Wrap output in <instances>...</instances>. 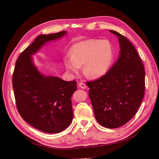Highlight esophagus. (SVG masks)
<instances>
[{"label": "esophagus", "instance_id": "obj_1", "mask_svg": "<svg viewBox=\"0 0 159 159\" xmlns=\"http://www.w3.org/2000/svg\"><path fill=\"white\" fill-rule=\"evenodd\" d=\"M79 87L81 88L82 89H85V88H86V84H85V83H84V82H80L79 83Z\"/></svg>", "mask_w": 159, "mask_h": 159}]
</instances>
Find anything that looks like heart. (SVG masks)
<instances>
[{"instance_id":"1","label":"heart","mask_w":159,"mask_h":159,"mask_svg":"<svg viewBox=\"0 0 159 159\" xmlns=\"http://www.w3.org/2000/svg\"><path fill=\"white\" fill-rule=\"evenodd\" d=\"M71 57H65L64 62L70 72L77 74L81 66L90 77L102 76L112 62L113 51L111 44L106 40L90 39L75 44L70 49Z\"/></svg>"}]
</instances>
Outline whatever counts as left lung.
<instances>
[{"label": "left lung", "instance_id": "8db88e82", "mask_svg": "<svg viewBox=\"0 0 159 159\" xmlns=\"http://www.w3.org/2000/svg\"><path fill=\"white\" fill-rule=\"evenodd\" d=\"M120 56L101 78L87 81L97 121L107 128H119L138 111L145 91L144 67L135 47L119 33Z\"/></svg>", "mask_w": 159, "mask_h": 159}]
</instances>
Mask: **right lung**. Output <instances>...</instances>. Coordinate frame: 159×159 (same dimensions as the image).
Returning <instances> with one entry per match:
<instances>
[{
	"label": "right lung",
	"instance_id": "1",
	"mask_svg": "<svg viewBox=\"0 0 159 159\" xmlns=\"http://www.w3.org/2000/svg\"><path fill=\"white\" fill-rule=\"evenodd\" d=\"M66 33L37 37L20 53L13 73L16 106L21 117L31 126L48 133H59L71 124V97L77 89V82L43 75L33 65L31 56L46 42L59 39Z\"/></svg>",
	"mask_w": 159,
	"mask_h": 159
}]
</instances>
